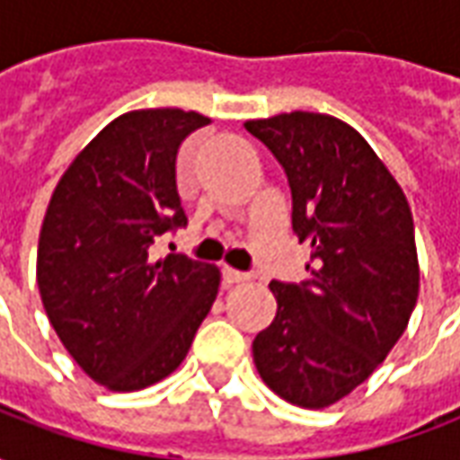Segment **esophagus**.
Here are the masks:
<instances>
[{"label": "esophagus", "mask_w": 460, "mask_h": 460, "mask_svg": "<svg viewBox=\"0 0 460 460\" xmlns=\"http://www.w3.org/2000/svg\"><path fill=\"white\" fill-rule=\"evenodd\" d=\"M221 279H224V283H226V286H234V283H243V280H249V273L224 266V269H221Z\"/></svg>", "instance_id": "esophagus-1"}]
</instances>
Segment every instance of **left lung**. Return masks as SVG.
<instances>
[{
	"label": "left lung",
	"instance_id": "8db88e82",
	"mask_svg": "<svg viewBox=\"0 0 460 460\" xmlns=\"http://www.w3.org/2000/svg\"><path fill=\"white\" fill-rule=\"evenodd\" d=\"M246 130L286 172L293 231L310 246L308 279L270 280L279 310L253 340V362L286 402L323 409L375 372L411 318V211L365 137L338 118L296 111Z\"/></svg>",
	"mask_w": 460,
	"mask_h": 460
}]
</instances>
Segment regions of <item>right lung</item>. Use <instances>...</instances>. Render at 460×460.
<instances>
[{
	"mask_svg": "<svg viewBox=\"0 0 460 460\" xmlns=\"http://www.w3.org/2000/svg\"><path fill=\"white\" fill-rule=\"evenodd\" d=\"M209 118L180 108L120 115L54 190L39 236L46 315L85 375L113 392L160 382L187 357L219 290V269L184 253L150 259L187 226L177 150Z\"/></svg>",
	"mask_w": 460,
	"mask_h": 460,
	"instance_id": "right-lung-1",
	"label": "right lung"
}]
</instances>
